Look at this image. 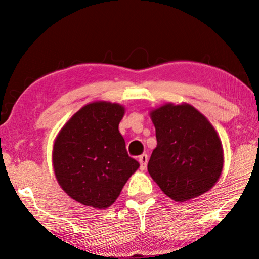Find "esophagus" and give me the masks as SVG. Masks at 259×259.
I'll return each instance as SVG.
<instances>
[{
	"label": "esophagus",
	"instance_id": "1",
	"mask_svg": "<svg viewBox=\"0 0 259 259\" xmlns=\"http://www.w3.org/2000/svg\"><path fill=\"white\" fill-rule=\"evenodd\" d=\"M139 162H140V169L145 170L147 166V162H148V155L142 154L140 157H139Z\"/></svg>",
	"mask_w": 259,
	"mask_h": 259
}]
</instances>
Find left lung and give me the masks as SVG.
Instances as JSON below:
<instances>
[{
    "instance_id": "1",
    "label": "left lung",
    "mask_w": 259,
    "mask_h": 259,
    "mask_svg": "<svg viewBox=\"0 0 259 259\" xmlns=\"http://www.w3.org/2000/svg\"><path fill=\"white\" fill-rule=\"evenodd\" d=\"M157 146L148 172L175 201L197 198L215 185L224 169V148L215 128L188 103L150 111Z\"/></svg>"
}]
</instances>
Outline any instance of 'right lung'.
Instances as JSON below:
<instances>
[{
    "mask_svg": "<svg viewBox=\"0 0 259 259\" xmlns=\"http://www.w3.org/2000/svg\"><path fill=\"white\" fill-rule=\"evenodd\" d=\"M125 106L104 101L81 107L57 135L52 152L61 189L79 204L110 207L128 178L138 170L130 157L119 122Z\"/></svg>",
    "mask_w": 259,
    "mask_h": 259,
    "instance_id": "add662e5",
    "label": "right lung"
}]
</instances>
